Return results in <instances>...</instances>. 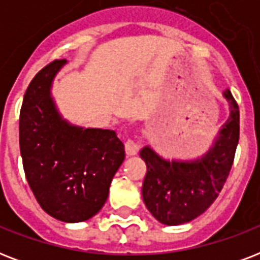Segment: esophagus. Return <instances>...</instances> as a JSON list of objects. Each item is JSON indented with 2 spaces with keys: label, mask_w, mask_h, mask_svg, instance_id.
Instances as JSON below:
<instances>
[{
  "label": "esophagus",
  "mask_w": 260,
  "mask_h": 260,
  "mask_svg": "<svg viewBox=\"0 0 260 260\" xmlns=\"http://www.w3.org/2000/svg\"><path fill=\"white\" fill-rule=\"evenodd\" d=\"M139 151V144L135 142L134 139H126L125 142V152L128 155H136Z\"/></svg>",
  "instance_id": "esophagus-1"
}]
</instances>
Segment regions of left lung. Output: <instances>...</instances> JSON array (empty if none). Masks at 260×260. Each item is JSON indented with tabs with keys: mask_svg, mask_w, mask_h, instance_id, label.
<instances>
[{
	"mask_svg": "<svg viewBox=\"0 0 260 260\" xmlns=\"http://www.w3.org/2000/svg\"><path fill=\"white\" fill-rule=\"evenodd\" d=\"M231 114L218 132L213 147L202 158L182 162L160 158L150 147L140 151L147 165L143 182V201L159 222L166 225L185 224L202 214L218 197L239 143V106L230 90Z\"/></svg>",
	"mask_w": 260,
	"mask_h": 260,
	"instance_id": "1",
	"label": "left lung"
}]
</instances>
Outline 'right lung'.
I'll return each mask as SVG.
<instances>
[{"mask_svg": "<svg viewBox=\"0 0 260 260\" xmlns=\"http://www.w3.org/2000/svg\"><path fill=\"white\" fill-rule=\"evenodd\" d=\"M64 63L52 60L30 81L20 110V152L42 209L60 221L79 222L101 210L125 151L114 131L81 128L60 117L51 85Z\"/></svg>", "mask_w": 260, "mask_h": 260, "instance_id": "add662e5", "label": "right lung"}]
</instances>
